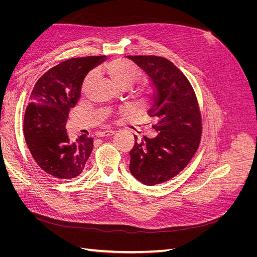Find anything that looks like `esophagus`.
<instances>
[{"instance_id":"obj_1","label":"esophagus","mask_w":257,"mask_h":257,"mask_svg":"<svg viewBox=\"0 0 257 257\" xmlns=\"http://www.w3.org/2000/svg\"><path fill=\"white\" fill-rule=\"evenodd\" d=\"M113 134H114V131L107 130V131H103V132H98L97 136L98 137H109V136H112Z\"/></svg>"}]
</instances>
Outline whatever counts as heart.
<instances>
[{
  "mask_svg": "<svg viewBox=\"0 0 257 257\" xmlns=\"http://www.w3.org/2000/svg\"><path fill=\"white\" fill-rule=\"evenodd\" d=\"M100 71L109 77L111 82L115 87H118L120 89H128L139 79V77L142 75L137 66L130 63V62L123 61L120 59H115L109 61L108 63H105L100 67ZM93 82H94V74L89 73L84 77V79L81 83V92L88 93V91L92 87ZM136 96L138 98L139 104L142 106H146L152 98V90L147 87L138 88L136 90Z\"/></svg>",
  "mask_w": 257,
  "mask_h": 257,
  "instance_id": "1",
  "label": "heart"
}]
</instances>
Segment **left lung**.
Returning <instances> with one entry per match:
<instances>
[{
	"mask_svg": "<svg viewBox=\"0 0 257 257\" xmlns=\"http://www.w3.org/2000/svg\"><path fill=\"white\" fill-rule=\"evenodd\" d=\"M152 80L154 105L149 115L157 137L144 136L131 150L130 170L147 185L168 181L189 164L197 151L201 114L196 94L184 74L169 60L158 56L126 57Z\"/></svg>",
	"mask_w": 257,
	"mask_h": 257,
	"instance_id": "left-lung-1",
	"label": "left lung"
}]
</instances>
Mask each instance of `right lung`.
I'll return each instance as SVG.
<instances>
[{"label":"right lung","mask_w":257,"mask_h":257,"mask_svg":"<svg viewBox=\"0 0 257 257\" xmlns=\"http://www.w3.org/2000/svg\"><path fill=\"white\" fill-rule=\"evenodd\" d=\"M104 60V56H91L61 62L37 80L31 93L23 133L37 165L54 178L79 176L92 152L93 138L80 136L71 143L65 125L85 75Z\"/></svg>","instance_id":"right-lung-1"}]
</instances>
